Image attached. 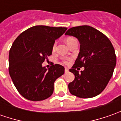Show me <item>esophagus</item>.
<instances>
[{
  "label": "esophagus",
  "instance_id": "esophagus-1",
  "mask_svg": "<svg viewBox=\"0 0 121 121\" xmlns=\"http://www.w3.org/2000/svg\"><path fill=\"white\" fill-rule=\"evenodd\" d=\"M69 72V69L67 68V67H65V73H68Z\"/></svg>",
  "mask_w": 121,
  "mask_h": 121
}]
</instances>
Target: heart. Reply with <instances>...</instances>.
Segmentation results:
<instances>
[{
    "label": "heart",
    "mask_w": 121,
    "mask_h": 121,
    "mask_svg": "<svg viewBox=\"0 0 121 121\" xmlns=\"http://www.w3.org/2000/svg\"><path fill=\"white\" fill-rule=\"evenodd\" d=\"M75 41H76V40H75L73 38L69 37V38H66V43H67V44L68 45V46H69V44H71L72 42H75ZM56 43L55 42V43H54V44H53V46H52V51L54 52V51L56 50ZM69 60H70L69 59H63L61 62H62V64H68Z\"/></svg>",
    "instance_id": "1"
}]
</instances>
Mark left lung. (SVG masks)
I'll return each mask as SVG.
<instances>
[{
  "mask_svg": "<svg viewBox=\"0 0 121 121\" xmlns=\"http://www.w3.org/2000/svg\"><path fill=\"white\" fill-rule=\"evenodd\" d=\"M65 34L75 37L80 43L78 58L69 69L75 79L68 85L69 91L80 98L98 95L108 84L116 65L112 44L104 34L89 26L73 27ZM82 67L84 70L79 74L77 70Z\"/></svg>",
  "mask_w": 121,
  "mask_h": 121,
  "instance_id": "obj_1",
  "label": "left lung"
}]
</instances>
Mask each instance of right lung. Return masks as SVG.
<instances>
[{
    "mask_svg": "<svg viewBox=\"0 0 121 121\" xmlns=\"http://www.w3.org/2000/svg\"><path fill=\"white\" fill-rule=\"evenodd\" d=\"M67 28L35 26L21 33L9 52V71L19 93L28 100L38 101L50 97L56 79L64 73V66L42 64L52 55L55 40Z\"/></svg>",
    "mask_w": 121,
    "mask_h": 121,
    "instance_id": "right-lung-1",
    "label": "right lung"
}]
</instances>
